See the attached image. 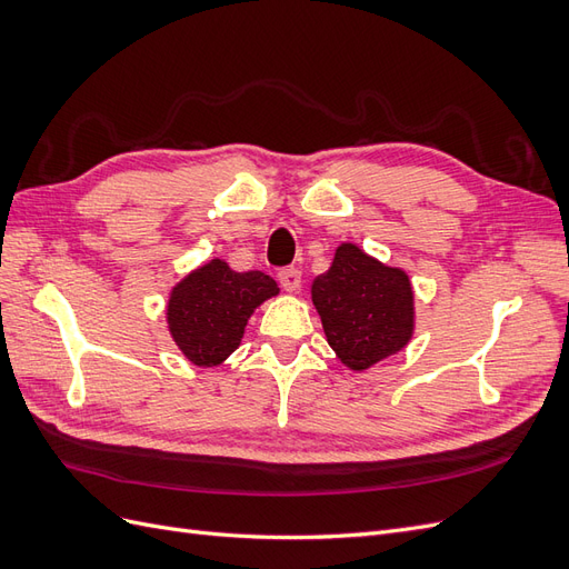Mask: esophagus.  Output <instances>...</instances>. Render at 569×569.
<instances>
[{
	"mask_svg": "<svg viewBox=\"0 0 569 569\" xmlns=\"http://www.w3.org/2000/svg\"><path fill=\"white\" fill-rule=\"evenodd\" d=\"M278 278H280V284L287 291H299V287H301V270H297V268H282Z\"/></svg>",
	"mask_w": 569,
	"mask_h": 569,
	"instance_id": "obj_1",
	"label": "esophagus"
}]
</instances>
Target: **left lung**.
I'll use <instances>...</instances> for the list:
<instances>
[{"label": "left lung", "instance_id": "left-lung-1", "mask_svg": "<svg viewBox=\"0 0 569 569\" xmlns=\"http://www.w3.org/2000/svg\"><path fill=\"white\" fill-rule=\"evenodd\" d=\"M311 299L337 358L363 372L399 353L416 330V295L408 272L343 242L330 270L311 284Z\"/></svg>", "mask_w": 569, "mask_h": 569}]
</instances>
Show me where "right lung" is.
Instances as JSON below:
<instances>
[{
	"label": "right lung",
	"instance_id": "1",
	"mask_svg": "<svg viewBox=\"0 0 569 569\" xmlns=\"http://www.w3.org/2000/svg\"><path fill=\"white\" fill-rule=\"evenodd\" d=\"M278 295L270 274L237 272L222 258H211L170 289L168 332L189 363L216 368L242 343L256 308Z\"/></svg>",
	"mask_w": 569,
	"mask_h": 569
}]
</instances>
